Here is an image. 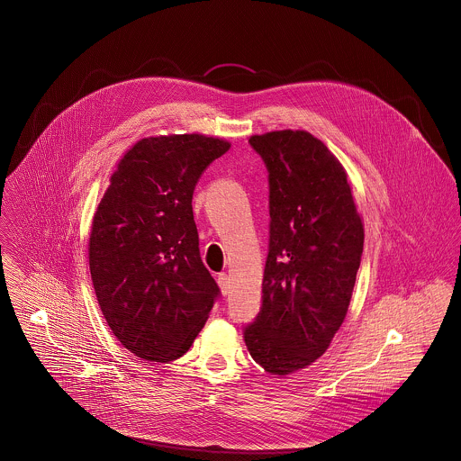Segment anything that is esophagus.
Segmentation results:
<instances>
[{
  "instance_id": "1",
  "label": "esophagus",
  "mask_w": 461,
  "mask_h": 461,
  "mask_svg": "<svg viewBox=\"0 0 461 461\" xmlns=\"http://www.w3.org/2000/svg\"><path fill=\"white\" fill-rule=\"evenodd\" d=\"M217 284L221 287V293L228 294V291H230V277L226 274H219L217 276Z\"/></svg>"
}]
</instances>
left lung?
Returning <instances> with one entry per match:
<instances>
[{
    "mask_svg": "<svg viewBox=\"0 0 461 461\" xmlns=\"http://www.w3.org/2000/svg\"><path fill=\"white\" fill-rule=\"evenodd\" d=\"M268 170L270 237L249 355L285 375L314 363L344 322L363 254V224L348 176L307 131L250 137Z\"/></svg>",
    "mask_w": 461,
    "mask_h": 461,
    "instance_id": "obj_1",
    "label": "left lung"
}]
</instances>
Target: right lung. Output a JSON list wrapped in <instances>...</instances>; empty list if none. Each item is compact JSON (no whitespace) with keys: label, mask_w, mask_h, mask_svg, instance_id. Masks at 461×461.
Masks as SVG:
<instances>
[{"label":"right lung","mask_w":461,"mask_h":461,"mask_svg":"<svg viewBox=\"0 0 461 461\" xmlns=\"http://www.w3.org/2000/svg\"><path fill=\"white\" fill-rule=\"evenodd\" d=\"M228 149L205 135L143 139L121 159L95 213L89 268L102 314L147 361L184 355L221 296L200 258L191 202Z\"/></svg>","instance_id":"1"}]
</instances>
